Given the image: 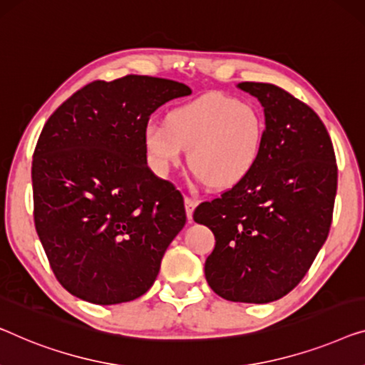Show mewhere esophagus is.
I'll return each mask as SVG.
<instances>
[{"label":"esophagus","instance_id":"esophagus-1","mask_svg":"<svg viewBox=\"0 0 365 365\" xmlns=\"http://www.w3.org/2000/svg\"><path fill=\"white\" fill-rule=\"evenodd\" d=\"M199 202H197V199H194V197H184V205H186V215H187V220L191 222L192 220V212H194V209H195V205H197Z\"/></svg>","mask_w":365,"mask_h":365}]
</instances>
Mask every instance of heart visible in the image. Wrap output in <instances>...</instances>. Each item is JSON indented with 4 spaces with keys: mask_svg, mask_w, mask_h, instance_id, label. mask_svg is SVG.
Wrapping results in <instances>:
<instances>
[{
    "mask_svg": "<svg viewBox=\"0 0 365 365\" xmlns=\"http://www.w3.org/2000/svg\"><path fill=\"white\" fill-rule=\"evenodd\" d=\"M145 143L156 170L166 173L189 150L191 171L209 187H232L255 170L265 143V120L250 103L205 95L173 110L168 123L150 121Z\"/></svg>",
    "mask_w": 365,
    "mask_h": 365,
    "instance_id": "heart-1",
    "label": "heart"
}]
</instances>
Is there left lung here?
<instances>
[{"label":"left lung","mask_w":365,"mask_h":365,"mask_svg":"<svg viewBox=\"0 0 365 365\" xmlns=\"http://www.w3.org/2000/svg\"><path fill=\"white\" fill-rule=\"evenodd\" d=\"M237 87L257 97L265 112L262 156L244 181L200 202L192 217L215 237L204 267L214 293L262 304L292 292L326 242L337 165L313 108L273 83Z\"/></svg>","instance_id":"obj_1"}]
</instances>
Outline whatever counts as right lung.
<instances>
[{
	"mask_svg": "<svg viewBox=\"0 0 365 365\" xmlns=\"http://www.w3.org/2000/svg\"><path fill=\"white\" fill-rule=\"evenodd\" d=\"M191 95L150 76L95 81L42 128L33 155L34 225L57 282L95 304L140 298L186 224L182 194L146 165L151 113Z\"/></svg>",
	"mask_w": 365,
	"mask_h": 365,
	"instance_id": "1",
	"label": "right lung"
}]
</instances>
